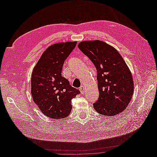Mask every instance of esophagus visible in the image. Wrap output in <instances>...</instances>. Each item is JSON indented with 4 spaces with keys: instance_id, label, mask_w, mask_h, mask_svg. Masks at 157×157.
<instances>
[{
    "instance_id": "1",
    "label": "esophagus",
    "mask_w": 157,
    "mask_h": 157,
    "mask_svg": "<svg viewBox=\"0 0 157 157\" xmlns=\"http://www.w3.org/2000/svg\"><path fill=\"white\" fill-rule=\"evenodd\" d=\"M79 90H80V92H81V94H84V90H85V88H84V86H81L80 87Z\"/></svg>"
}]
</instances>
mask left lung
Instances as JSON below:
<instances>
[{"mask_svg": "<svg viewBox=\"0 0 157 157\" xmlns=\"http://www.w3.org/2000/svg\"><path fill=\"white\" fill-rule=\"evenodd\" d=\"M78 48L97 69L99 96L93 104L98 113L115 116L124 111L134 92L132 73L118 52L99 40L80 42Z\"/></svg>", "mask_w": 157, "mask_h": 157, "instance_id": "1", "label": "left lung"}]
</instances>
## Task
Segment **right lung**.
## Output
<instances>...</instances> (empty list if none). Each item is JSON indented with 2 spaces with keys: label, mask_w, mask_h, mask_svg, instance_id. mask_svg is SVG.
Segmentation results:
<instances>
[{
  "label": "right lung",
  "mask_w": 157,
  "mask_h": 157,
  "mask_svg": "<svg viewBox=\"0 0 157 157\" xmlns=\"http://www.w3.org/2000/svg\"><path fill=\"white\" fill-rule=\"evenodd\" d=\"M77 42H59L50 46L42 54L31 75V96L40 111L59 119L69 116L71 99L80 94L61 76L63 65Z\"/></svg>",
  "instance_id": "obj_1"
}]
</instances>
